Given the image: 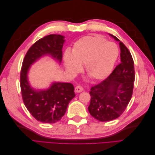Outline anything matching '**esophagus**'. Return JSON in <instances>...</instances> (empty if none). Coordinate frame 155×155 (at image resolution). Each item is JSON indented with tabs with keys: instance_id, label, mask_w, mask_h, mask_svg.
Instances as JSON below:
<instances>
[{
	"instance_id": "esophagus-1",
	"label": "esophagus",
	"mask_w": 155,
	"mask_h": 155,
	"mask_svg": "<svg viewBox=\"0 0 155 155\" xmlns=\"http://www.w3.org/2000/svg\"><path fill=\"white\" fill-rule=\"evenodd\" d=\"M83 88L80 85H78L76 87H75V91L77 92H81L83 91Z\"/></svg>"
}]
</instances>
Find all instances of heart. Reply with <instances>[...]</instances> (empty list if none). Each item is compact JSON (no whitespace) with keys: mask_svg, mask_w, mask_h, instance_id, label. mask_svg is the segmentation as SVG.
<instances>
[{"mask_svg":"<svg viewBox=\"0 0 155 155\" xmlns=\"http://www.w3.org/2000/svg\"><path fill=\"white\" fill-rule=\"evenodd\" d=\"M119 50L112 42L100 35H87L76 41L72 54L64 56V66L71 74H76L85 64L87 74L94 80H101L111 72L118 57Z\"/></svg>","mask_w":155,"mask_h":155,"instance_id":"obj_1","label":"heart"}]
</instances>
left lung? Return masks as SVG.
Returning <instances> with one entry per match:
<instances>
[{"mask_svg": "<svg viewBox=\"0 0 155 155\" xmlns=\"http://www.w3.org/2000/svg\"><path fill=\"white\" fill-rule=\"evenodd\" d=\"M121 50V63L104 81L91 88V96L88 109L100 121L113 120L122 114L133 95L134 67L132 55L125 45L116 37Z\"/></svg>", "mask_w": 155, "mask_h": 155, "instance_id": "obj_1", "label": "left lung"}]
</instances>
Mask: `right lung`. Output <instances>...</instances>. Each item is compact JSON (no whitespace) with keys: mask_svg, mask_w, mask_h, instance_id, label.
I'll list each match as a JSON object with an SVG mask.
<instances>
[{"mask_svg":"<svg viewBox=\"0 0 155 155\" xmlns=\"http://www.w3.org/2000/svg\"><path fill=\"white\" fill-rule=\"evenodd\" d=\"M64 37L51 34L39 39L28 50L21 70L20 85L23 102L34 118L54 124L61 119L68 105L75 97L74 87L69 83H54L45 91H35L29 85L27 74L32 63L44 55H50L61 63Z\"/></svg>","mask_w":155,"mask_h":155,"instance_id":"add662e5","label":"right lung"}]
</instances>
